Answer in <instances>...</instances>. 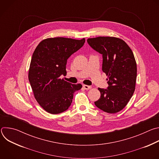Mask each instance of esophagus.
<instances>
[{"label":"esophagus","mask_w":159,"mask_h":159,"mask_svg":"<svg viewBox=\"0 0 159 159\" xmlns=\"http://www.w3.org/2000/svg\"><path fill=\"white\" fill-rule=\"evenodd\" d=\"M83 87L86 90H89L92 88V87L90 85H83Z\"/></svg>","instance_id":"1"}]
</instances>
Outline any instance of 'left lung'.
Segmentation results:
<instances>
[{"instance_id": "8db88e82", "label": "left lung", "mask_w": 159, "mask_h": 159, "mask_svg": "<svg viewBox=\"0 0 159 159\" xmlns=\"http://www.w3.org/2000/svg\"><path fill=\"white\" fill-rule=\"evenodd\" d=\"M89 46L102 55V70L107 76V89L98 88L101 97L95 105L107 113L122 110L132 97L137 79V63L128 45L109 36L89 38Z\"/></svg>"}]
</instances>
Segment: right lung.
Here are the masks:
<instances>
[{"label":"right lung","instance_id":"add662e5","mask_svg":"<svg viewBox=\"0 0 159 159\" xmlns=\"http://www.w3.org/2000/svg\"><path fill=\"white\" fill-rule=\"evenodd\" d=\"M80 40L62 37L47 38L36 48L31 60L28 79L34 98L49 113L58 114L67 110L80 84H72L61 79L65 75L68 58L83 47Z\"/></svg>","mask_w":159,"mask_h":159}]
</instances>
